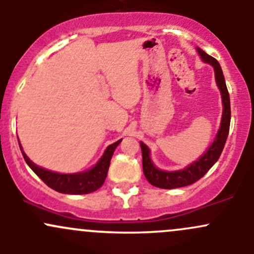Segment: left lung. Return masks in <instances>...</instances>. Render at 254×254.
I'll list each match as a JSON object with an SVG mask.
<instances>
[{"mask_svg":"<svg viewBox=\"0 0 254 254\" xmlns=\"http://www.w3.org/2000/svg\"><path fill=\"white\" fill-rule=\"evenodd\" d=\"M199 55L203 59L204 63L210 64L214 67L215 71V79H216L217 87L220 88L221 92V98H222V118H221V125L217 131L215 141L212 145L207 148V151L195 161L191 163L190 166L186 167L184 170L181 171H173V172H166V171L158 170L155 167L150 158V150L147 146L143 142H140L142 151V170L143 175H145L146 179L148 183L152 186L158 187L162 189H175L181 188V187L190 186V184L195 183L196 181L201 178L212 166L215 165L217 160H219L220 155H221L222 150H224L225 142H226L227 135H229L230 130V120H231V107H230V96L229 91H227L226 82H225L224 73H222L221 66L217 63L216 59L212 56L207 55L204 50L200 48H196Z\"/></svg>","mask_w":254,"mask_h":254,"instance_id":"8db88e82","label":"left lung"}]
</instances>
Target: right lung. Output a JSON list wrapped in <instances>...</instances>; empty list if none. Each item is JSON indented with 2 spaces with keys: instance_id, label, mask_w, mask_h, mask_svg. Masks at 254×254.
Here are the masks:
<instances>
[{
  "instance_id": "1",
  "label": "right lung",
  "mask_w": 254,
  "mask_h": 254,
  "mask_svg": "<svg viewBox=\"0 0 254 254\" xmlns=\"http://www.w3.org/2000/svg\"><path fill=\"white\" fill-rule=\"evenodd\" d=\"M120 142L122 140L109 145L104 151L101 160L97 162L93 168L86 171V172L73 173V175H61V173L51 172V171L44 170V168L34 165L23 152L22 146L19 145V147L27 165L51 189L64 194H88L103 186L109 170V165H111L112 156Z\"/></svg>"
}]
</instances>
